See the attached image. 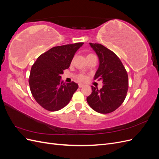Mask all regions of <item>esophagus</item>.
I'll use <instances>...</instances> for the list:
<instances>
[{"label":"esophagus","instance_id":"esophagus-1","mask_svg":"<svg viewBox=\"0 0 159 159\" xmlns=\"http://www.w3.org/2000/svg\"><path fill=\"white\" fill-rule=\"evenodd\" d=\"M78 86H79V88H83V87H84V84H78Z\"/></svg>","mask_w":159,"mask_h":159}]
</instances>
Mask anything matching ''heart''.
<instances>
[{
  "instance_id": "b5f03b06",
  "label": "heart",
  "mask_w": 159,
  "mask_h": 159,
  "mask_svg": "<svg viewBox=\"0 0 159 159\" xmlns=\"http://www.w3.org/2000/svg\"><path fill=\"white\" fill-rule=\"evenodd\" d=\"M90 55H93V54H89L88 56ZM87 79V76L85 75L84 74H80L78 75H77V80H78L80 82H82V81H84Z\"/></svg>"
}]
</instances>
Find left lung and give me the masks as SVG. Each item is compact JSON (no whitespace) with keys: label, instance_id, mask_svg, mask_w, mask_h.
Masks as SVG:
<instances>
[{"label":"left lung","instance_id":"1","mask_svg":"<svg viewBox=\"0 0 159 159\" xmlns=\"http://www.w3.org/2000/svg\"><path fill=\"white\" fill-rule=\"evenodd\" d=\"M89 44L99 60L94 80H102L104 85L100 89L91 86L92 92L87 98V102L91 108L99 113H111L126 98L129 88L127 71L113 52L100 44Z\"/></svg>","mask_w":159,"mask_h":159}]
</instances>
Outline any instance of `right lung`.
<instances>
[{"mask_svg": "<svg viewBox=\"0 0 159 159\" xmlns=\"http://www.w3.org/2000/svg\"><path fill=\"white\" fill-rule=\"evenodd\" d=\"M83 42L56 46L43 53L34 63L28 81L32 95L43 108L56 111L68 104L78 85L63 83L61 74L68 69Z\"/></svg>", "mask_w": 159, "mask_h": 159, "instance_id": "1", "label": "right lung"}]
</instances>
